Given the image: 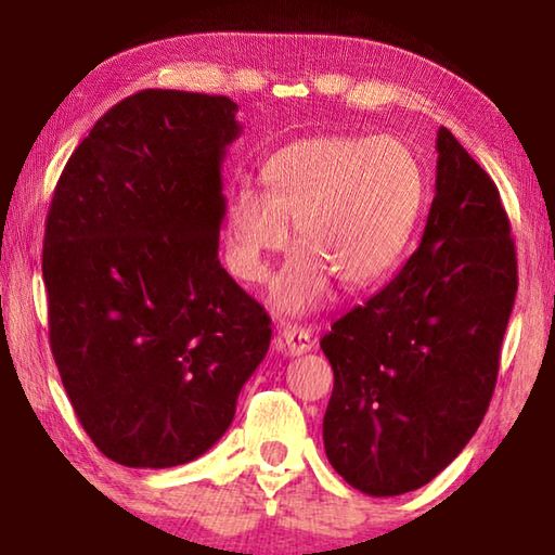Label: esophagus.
<instances>
[{
    "label": "esophagus",
    "mask_w": 555,
    "mask_h": 555,
    "mask_svg": "<svg viewBox=\"0 0 555 555\" xmlns=\"http://www.w3.org/2000/svg\"><path fill=\"white\" fill-rule=\"evenodd\" d=\"M279 340H281V347H284V350L291 357L313 350L311 331H306V327H300V325H291V323L281 325L279 327Z\"/></svg>",
    "instance_id": "obj_1"
}]
</instances>
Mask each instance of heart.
Wrapping results in <instances>:
<instances>
[{
  "label": "heart",
  "mask_w": 555,
  "mask_h": 555,
  "mask_svg": "<svg viewBox=\"0 0 555 555\" xmlns=\"http://www.w3.org/2000/svg\"><path fill=\"white\" fill-rule=\"evenodd\" d=\"M267 191L242 185L224 218V264L242 284H261L269 257H294L271 286L279 313L313 311L331 294L382 284L406 251L426 198L418 158L397 139L306 137L264 166Z\"/></svg>",
  "instance_id": "obj_1"
}]
</instances>
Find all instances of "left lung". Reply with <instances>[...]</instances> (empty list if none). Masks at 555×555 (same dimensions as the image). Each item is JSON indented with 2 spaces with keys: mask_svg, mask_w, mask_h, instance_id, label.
<instances>
[{
  "mask_svg": "<svg viewBox=\"0 0 555 555\" xmlns=\"http://www.w3.org/2000/svg\"><path fill=\"white\" fill-rule=\"evenodd\" d=\"M418 249L379 294L333 323L325 455L372 496L446 469L490 406L516 298V249L500 191L446 127Z\"/></svg>",
  "mask_w": 555,
  "mask_h": 555,
  "instance_id": "obj_1",
  "label": "left lung"
}]
</instances>
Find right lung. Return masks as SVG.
<instances>
[{
    "instance_id": "1",
    "label": "right lung",
    "mask_w": 555,
    "mask_h": 555,
    "mask_svg": "<svg viewBox=\"0 0 555 555\" xmlns=\"http://www.w3.org/2000/svg\"><path fill=\"white\" fill-rule=\"evenodd\" d=\"M237 102L142 90L65 164L43 237L55 367L102 455L173 467L210 450L271 343L218 259Z\"/></svg>"
}]
</instances>
